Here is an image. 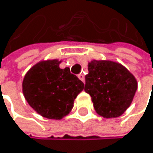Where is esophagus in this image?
Instances as JSON below:
<instances>
[{
  "mask_svg": "<svg viewBox=\"0 0 153 153\" xmlns=\"http://www.w3.org/2000/svg\"><path fill=\"white\" fill-rule=\"evenodd\" d=\"M78 78H79L82 82H84V75H83V74H82V73L79 74V75H78Z\"/></svg>",
  "mask_w": 153,
  "mask_h": 153,
  "instance_id": "obj_1",
  "label": "esophagus"
}]
</instances>
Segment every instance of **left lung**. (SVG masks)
Masks as SVG:
<instances>
[{
	"mask_svg": "<svg viewBox=\"0 0 153 153\" xmlns=\"http://www.w3.org/2000/svg\"><path fill=\"white\" fill-rule=\"evenodd\" d=\"M137 88L135 77L119 63L94 60L88 64L84 91L96 111L105 118L119 117L130 106Z\"/></svg>",
	"mask_w": 153,
	"mask_h": 153,
	"instance_id": "8db88e82",
	"label": "left lung"
}]
</instances>
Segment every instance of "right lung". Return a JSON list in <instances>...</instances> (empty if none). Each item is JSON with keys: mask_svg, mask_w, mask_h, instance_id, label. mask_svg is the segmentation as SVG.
I'll list each match as a JSON object with an SVG mask.
<instances>
[{"mask_svg": "<svg viewBox=\"0 0 153 153\" xmlns=\"http://www.w3.org/2000/svg\"><path fill=\"white\" fill-rule=\"evenodd\" d=\"M60 61L47 60L36 64L23 80L26 100L39 114L59 120L69 114L74 99L84 84L69 68L60 69Z\"/></svg>", "mask_w": 153, "mask_h": 153, "instance_id": "right-lung-1", "label": "right lung"}]
</instances>
